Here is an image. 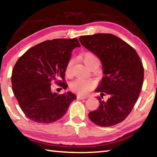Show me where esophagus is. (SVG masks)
<instances>
[{"instance_id": "esophagus-1", "label": "esophagus", "mask_w": 157, "mask_h": 157, "mask_svg": "<svg viewBox=\"0 0 157 157\" xmlns=\"http://www.w3.org/2000/svg\"><path fill=\"white\" fill-rule=\"evenodd\" d=\"M89 95H78V98H79V99H86L87 98H89Z\"/></svg>"}]
</instances>
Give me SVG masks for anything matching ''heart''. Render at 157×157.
Here are the masks:
<instances>
[{"mask_svg":"<svg viewBox=\"0 0 157 157\" xmlns=\"http://www.w3.org/2000/svg\"><path fill=\"white\" fill-rule=\"evenodd\" d=\"M84 62L88 67L94 64L95 63H99V59L98 57L91 52H87L84 55ZM74 61L73 59L69 60L66 68V73L70 74L72 71ZM94 82L91 79H85L82 78H78L71 82L70 87L73 91L78 93L79 94H84L88 92L92 88Z\"/></svg>","mask_w":157,"mask_h":157,"instance_id":"1","label":"heart"}]
</instances>
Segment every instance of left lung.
Returning a JSON list of instances; mask_svg holds the SVG:
<instances>
[{"mask_svg":"<svg viewBox=\"0 0 157 157\" xmlns=\"http://www.w3.org/2000/svg\"><path fill=\"white\" fill-rule=\"evenodd\" d=\"M82 46L100 59L104 76L95 91L98 109L89 113L93 123L110 127L121 123L131 112L141 90L144 68L133 48L111 34L81 36Z\"/></svg>","mask_w":157,"mask_h":157,"instance_id":"obj_1","label":"left lung"}]
</instances>
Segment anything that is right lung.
Masks as SVG:
<instances>
[{"instance_id": "1", "label": "right lung", "mask_w": 157, "mask_h": 157, "mask_svg": "<svg viewBox=\"0 0 157 157\" xmlns=\"http://www.w3.org/2000/svg\"><path fill=\"white\" fill-rule=\"evenodd\" d=\"M77 47H80L77 39L48 40L30 48L18 59L12 70V91L29 119L39 123H54L64 116L76 100L71 91L52 92L51 82L67 88L66 66Z\"/></svg>"}]
</instances>
